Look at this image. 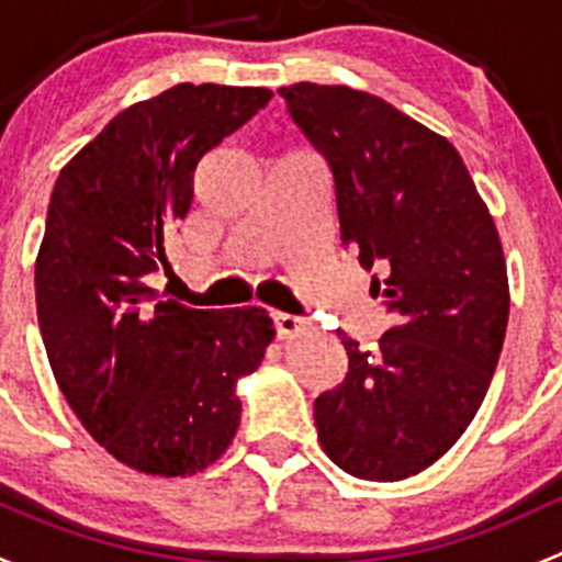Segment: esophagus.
Segmentation results:
<instances>
[{
	"label": "esophagus",
	"instance_id": "esophagus-1",
	"mask_svg": "<svg viewBox=\"0 0 562 562\" xmlns=\"http://www.w3.org/2000/svg\"><path fill=\"white\" fill-rule=\"evenodd\" d=\"M271 323H274L277 337H293L296 331H302V317H296V315L271 313Z\"/></svg>",
	"mask_w": 562,
	"mask_h": 562
}]
</instances>
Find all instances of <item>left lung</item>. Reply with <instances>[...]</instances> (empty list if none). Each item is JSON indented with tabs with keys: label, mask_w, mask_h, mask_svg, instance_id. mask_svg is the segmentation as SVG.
Here are the masks:
<instances>
[{
	"label": "left lung",
	"mask_w": 562,
	"mask_h": 562,
	"mask_svg": "<svg viewBox=\"0 0 562 562\" xmlns=\"http://www.w3.org/2000/svg\"><path fill=\"white\" fill-rule=\"evenodd\" d=\"M334 179L339 241L375 269L391 315L375 350L337 331L348 375L315 400L323 451L356 479L438 462L473 422L501 359L508 280L501 236L462 157L375 94L277 89Z\"/></svg>",
	"instance_id": "8db88e82"
}]
</instances>
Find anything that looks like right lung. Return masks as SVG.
I'll return each instance as SVG.
<instances>
[{"instance_id": "add662e5", "label": "right lung", "mask_w": 562, "mask_h": 562, "mask_svg": "<svg viewBox=\"0 0 562 562\" xmlns=\"http://www.w3.org/2000/svg\"><path fill=\"white\" fill-rule=\"evenodd\" d=\"M271 100L269 89L179 83L130 105L56 179L35 266L37 321L61 394L119 462L190 475L239 427L236 381L274 339L258 307L162 302L166 241L206 151Z\"/></svg>"}]
</instances>
